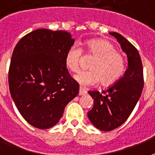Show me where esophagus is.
Masks as SVG:
<instances>
[{
  "instance_id": "obj_1",
  "label": "esophagus",
  "mask_w": 155,
  "mask_h": 155,
  "mask_svg": "<svg viewBox=\"0 0 155 155\" xmlns=\"http://www.w3.org/2000/svg\"><path fill=\"white\" fill-rule=\"evenodd\" d=\"M87 94V91L82 87H80V92H79V95L80 96H84V95Z\"/></svg>"
}]
</instances>
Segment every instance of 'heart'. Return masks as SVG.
<instances>
[{"label":"heart","mask_w":155,"mask_h":155,"mask_svg":"<svg viewBox=\"0 0 155 155\" xmlns=\"http://www.w3.org/2000/svg\"><path fill=\"white\" fill-rule=\"evenodd\" d=\"M84 50L95 58L90 64V71H83L74 75V80L82 87L97 84L101 80L104 85L116 82L124 72L125 59L116 51L114 45L106 39H92L84 44ZM82 50L73 46L65 55V65L68 70L76 72L80 68Z\"/></svg>","instance_id":"obj_1"}]
</instances>
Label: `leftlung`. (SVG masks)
<instances>
[{"mask_svg":"<svg viewBox=\"0 0 155 155\" xmlns=\"http://www.w3.org/2000/svg\"><path fill=\"white\" fill-rule=\"evenodd\" d=\"M120 43L127 55V69L121 78L100 93L89 91L94 100L87 117L95 127L102 131H111L121 125L132 113L142 94L144 85L142 59L137 50L122 35L110 32Z\"/></svg>","mask_w":155,"mask_h":155,"instance_id":"1","label":"left lung"}]
</instances>
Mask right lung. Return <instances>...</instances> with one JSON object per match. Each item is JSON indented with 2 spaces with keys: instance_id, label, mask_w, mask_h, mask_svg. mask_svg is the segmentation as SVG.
I'll list each match as a JSON object with an SVG mask.
<instances>
[{
  "instance_id": "obj_1",
  "label": "right lung",
  "mask_w": 155,
  "mask_h": 155,
  "mask_svg": "<svg viewBox=\"0 0 155 155\" xmlns=\"http://www.w3.org/2000/svg\"><path fill=\"white\" fill-rule=\"evenodd\" d=\"M74 42L67 31L38 29L25 35L13 50L9 92L21 115L34 127L55 125L79 93V84L65 65L66 53Z\"/></svg>"
}]
</instances>
